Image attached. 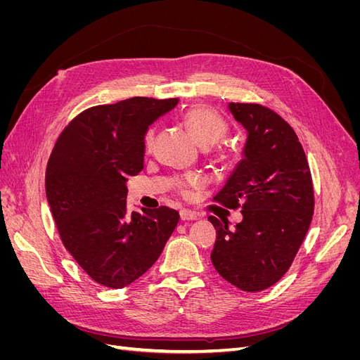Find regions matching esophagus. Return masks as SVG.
Returning a JSON list of instances; mask_svg holds the SVG:
<instances>
[{
	"label": "esophagus",
	"instance_id": "34e87169",
	"mask_svg": "<svg viewBox=\"0 0 360 360\" xmlns=\"http://www.w3.org/2000/svg\"><path fill=\"white\" fill-rule=\"evenodd\" d=\"M197 217H198V214L195 213V212H191V210H186V209L180 210V219L184 221V222H186V221H195V219H197Z\"/></svg>",
	"mask_w": 360,
	"mask_h": 360
}]
</instances>
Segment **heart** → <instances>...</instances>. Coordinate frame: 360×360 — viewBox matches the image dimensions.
<instances>
[{"instance_id": "1", "label": "heart", "mask_w": 360, "mask_h": 360, "mask_svg": "<svg viewBox=\"0 0 360 360\" xmlns=\"http://www.w3.org/2000/svg\"><path fill=\"white\" fill-rule=\"evenodd\" d=\"M183 122L186 124L189 134L200 147L209 148L214 146L226 134V123L224 118L216 114L213 110L207 106H193L183 115ZM155 130L148 129L144 136V147L148 150L153 143ZM230 158L226 148H219L216 151V159L226 162ZM202 179L198 174H188L186 177L179 181V191L183 197H191L192 189H198L202 186Z\"/></svg>"}]
</instances>
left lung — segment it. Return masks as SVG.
<instances>
[{
	"instance_id": "1",
	"label": "left lung",
	"mask_w": 360,
	"mask_h": 360,
	"mask_svg": "<svg viewBox=\"0 0 360 360\" xmlns=\"http://www.w3.org/2000/svg\"><path fill=\"white\" fill-rule=\"evenodd\" d=\"M246 130L243 159L213 198L242 209L233 230L214 216L212 263L242 291L266 290L287 274L314 213V188L307 156L284 118L258 103H228Z\"/></svg>"
}]
</instances>
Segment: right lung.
Segmentation results:
<instances>
[{
    "label": "right lung",
    "mask_w": 360,
    "mask_h": 360,
    "mask_svg": "<svg viewBox=\"0 0 360 360\" xmlns=\"http://www.w3.org/2000/svg\"><path fill=\"white\" fill-rule=\"evenodd\" d=\"M179 99L93 106L63 130L48 160L46 198L61 242L97 284L123 288L156 263L179 222L162 205L129 212L127 177L144 168L148 126Z\"/></svg>",
    "instance_id": "right-lung-1"
}]
</instances>
